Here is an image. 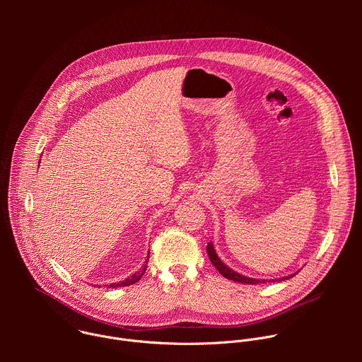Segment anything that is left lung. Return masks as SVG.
Masks as SVG:
<instances>
[{
    "mask_svg": "<svg viewBox=\"0 0 362 362\" xmlns=\"http://www.w3.org/2000/svg\"><path fill=\"white\" fill-rule=\"evenodd\" d=\"M206 252H208V255H209V259H211L212 265H214L226 279H230V281H235V282H240V284H247V285H255V284H259V282H265V281H259V279L247 278V276H245V275H240V274L235 272V271L230 269L229 267H226V265L221 261V257L216 255L212 242H209L208 246H206ZM292 276H293V275L286 276V278H292ZM284 279H285V278H282V281H284ZM279 281H281V279H279Z\"/></svg>",
    "mask_w": 362,
    "mask_h": 362,
    "instance_id": "1",
    "label": "left lung"
}]
</instances>
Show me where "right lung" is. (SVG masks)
<instances>
[{
  "label": "right lung",
  "instance_id": "add662e5",
  "mask_svg": "<svg viewBox=\"0 0 362 362\" xmlns=\"http://www.w3.org/2000/svg\"><path fill=\"white\" fill-rule=\"evenodd\" d=\"M147 261H148V256H147ZM146 267H147V264L143 267V269L141 271H139V272H136V274H133L130 278H126L124 281H122V282H115V284H110L109 285V288H119V286H129V285H132V284H136L141 276H143V274H144V271H146Z\"/></svg>",
  "mask_w": 362,
  "mask_h": 362
}]
</instances>
